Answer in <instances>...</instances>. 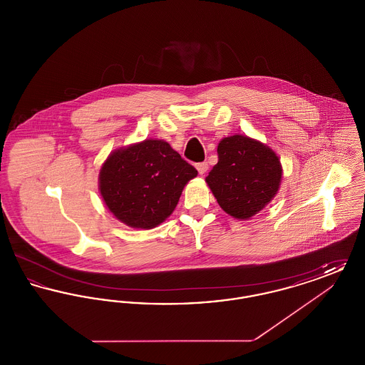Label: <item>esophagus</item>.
<instances>
[{
	"label": "esophagus",
	"mask_w": 365,
	"mask_h": 365,
	"mask_svg": "<svg viewBox=\"0 0 365 365\" xmlns=\"http://www.w3.org/2000/svg\"><path fill=\"white\" fill-rule=\"evenodd\" d=\"M195 168H197V171L200 173V175H204L207 171H208L209 165L207 161H202V163H197L195 164Z\"/></svg>",
	"instance_id": "1"
}]
</instances>
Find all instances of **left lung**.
Listing matches in <instances>:
<instances>
[{
	"mask_svg": "<svg viewBox=\"0 0 365 365\" xmlns=\"http://www.w3.org/2000/svg\"><path fill=\"white\" fill-rule=\"evenodd\" d=\"M217 155L219 161L207 176L210 190L228 215L252 217L278 192V156L259 140L243 135L222 139Z\"/></svg>",
	"mask_w": 365,
	"mask_h": 365,
	"instance_id": "left-lung-1",
	"label": "left lung"
}]
</instances>
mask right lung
Returning a JSON list of instances; mask_svg holds the SVG:
<instances>
[{"label": "right lung", "mask_w": 365, "mask_h": 365, "mask_svg": "<svg viewBox=\"0 0 365 365\" xmlns=\"http://www.w3.org/2000/svg\"><path fill=\"white\" fill-rule=\"evenodd\" d=\"M197 170L170 143L146 139L113 152L100 173L108 209L127 226L153 228L163 223Z\"/></svg>", "instance_id": "add662e5"}]
</instances>
